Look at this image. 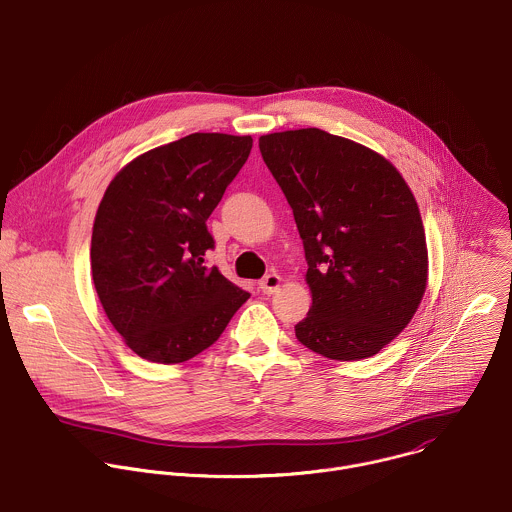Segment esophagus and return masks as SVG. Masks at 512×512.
<instances>
[{"label":"esophagus","instance_id":"obj_1","mask_svg":"<svg viewBox=\"0 0 512 512\" xmlns=\"http://www.w3.org/2000/svg\"><path fill=\"white\" fill-rule=\"evenodd\" d=\"M281 285V277L277 273H269L265 275L261 281H259V289L265 293V295H273Z\"/></svg>","mask_w":512,"mask_h":512}]
</instances>
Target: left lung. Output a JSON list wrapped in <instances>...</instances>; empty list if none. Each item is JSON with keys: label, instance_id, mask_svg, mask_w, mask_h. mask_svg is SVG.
I'll return each mask as SVG.
<instances>
[{"label": "left lung", "instance_id": "left-lung-1", "mask_svg": "<svg viewBox=\"0 0 512 512\" xmlns=\"http://www.w3.org/2000/svg\"><path fill=\"white\" fill-rule=\"evenodd\" d=\"M303 239L313 305L299 343L335 361L377 355L413 319L427 289L417 201L379 153L317 127L259 137Z\"/></svg>", "mask_w": 512, "mask_h": 512}]
</instances>
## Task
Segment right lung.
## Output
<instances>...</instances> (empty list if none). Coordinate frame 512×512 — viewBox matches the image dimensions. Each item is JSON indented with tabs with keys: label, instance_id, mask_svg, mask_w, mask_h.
I'll use <instances>...</instances> for the list:
<instances>
[{
	"label": "right lung",
	"instance_id": "right-lung-1",
	"mask_svg": "<svg viewBox=\"0 0 512 512\" xmlns=\"http://www.w3.org/2000/svg\"><path fill=\"white\" fill-rule=\"evenodd\" d=\"M253 147L249 135L191 133L125 165L93 223L91 275L127 347L183 363L211 347L249 293L207 267V219Z\"/></svg>",
	"mask_w": 512,
	"mask_h": 512
}]
</instances>
